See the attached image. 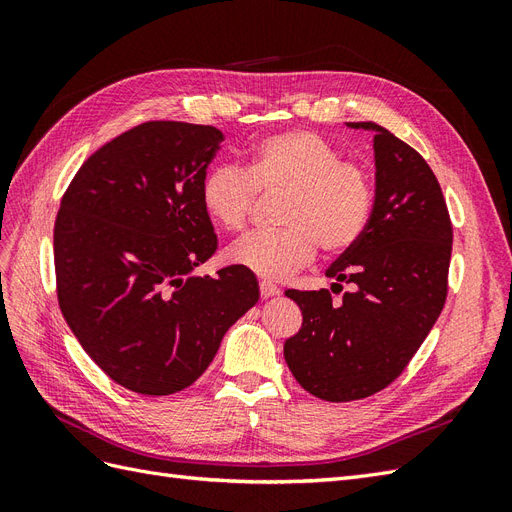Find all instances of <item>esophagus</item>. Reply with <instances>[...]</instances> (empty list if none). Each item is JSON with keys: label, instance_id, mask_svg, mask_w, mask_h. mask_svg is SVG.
I'll use <instances>...</instances> for the list:
<instances>
[{"label": "esophagus", "instance_id": "esophagus-1", "mask_svg": "<svg viewBox=\"0 0 512 512\" xmlns=\"http://www.w3.org/2000/svg\"><path fill=\"white\" fill-rule=\"evenodd\" d=\"M277 294H280V288H275L269 282H260V297L262 299H273V297H277Z\"/></svg>", "mask_w": 512, "mask_h": 512}]
</instances>
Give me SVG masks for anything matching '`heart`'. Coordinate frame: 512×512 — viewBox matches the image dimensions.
Listing matches in <instances>:
<instances>
[{
  "instance_id": "heart-1",
  "label": "heart",
  "mask_w": 512,
  "mask_h": 512,
  "mask_svg": "<svg viewBox=\"0 0 512 512\" xmlns=\"http://www.w3.org/2000/svg\"><path fill=\"white\" fill-rule=\"evenodd\" d=\"M256 192H286L284 230L250 235L228 250V262L282 282L314 260L348 252L363 237L374 211V188L361 166L344 162L327 138L309 130L269 134L247 151L243 168L215 166L200 183V205L226 232L250 220Z\"/></svg>"
}]
</instances>
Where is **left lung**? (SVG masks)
Segmentation results:
<instances>
[{"instance_id":"1","label":"left lung","mask_w":512,"mask_h":512,"mask_svg":"<svg viewBox=\"0 0 512 512\" xmlns=\"http://www.w3.org/2000/svg\"><path fill=\"white\" fill-rule=\"evenodd\" d=\"M376 192L363 237L327 269L329 290H286L301 307V329L284 342L292 376L324 401L363 399L406 369L436 324L453 250V226L429 164L371 121Z\"/></svg>"}]
</instances>
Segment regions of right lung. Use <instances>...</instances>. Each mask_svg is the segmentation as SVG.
<instances>
[{"label": "right lung", "instance_id": "obj_1", "mask_svg": "<svg viewBox=\"0 0 512 512\" xmlns=\"http://www.w3.org/2000/svg\"><path fill=\"white\" fill-rule=\"evenodd\" d=\"M222 141L213 126L141 123L87 158L61 198V314L104 374L134 393L188 389L260 297L243 267L194 275L218 247L200 183Z\"/></svg>", "mask_w": 512, "mask_h": 512}]
</instances>
